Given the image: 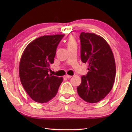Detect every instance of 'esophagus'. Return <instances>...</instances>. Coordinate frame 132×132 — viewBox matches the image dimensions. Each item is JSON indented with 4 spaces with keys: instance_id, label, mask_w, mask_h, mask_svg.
<instances>
[{
    "instance_id": "34e87169",
    "label": "esophagus",
    "mask_w": 132,
    "mask_h": 132,
    "mask_svg": "<svg viewBox=\"0 0 132 132\" xmlns=\"http://www.w3.org/2000/svg\"><path fill=\"white\" fill-rule=\"evenodd\" d=\"M65 76L67 78H68V79H69V78H71V77H72L71 76H70V75H66Z\"/></svg>"
}]
</instances>
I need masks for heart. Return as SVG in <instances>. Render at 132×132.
Here are the masks:
<instances>
[{"mask_svg":"<svg viewBox=\"0 0 132 132\" xmlns=\"http://www.w3.org/2000/svg\"><path fill=\"white\" fill-rule=\"evenodd\" d=\"M73 44H76V39L73 36H70L67 41V45L68 46H71Z\"/></svg>","mask_w":132,"mask_h":132,"instance_id":"1","label":"heart"}]
</instances>
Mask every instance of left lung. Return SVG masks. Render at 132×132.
I'll return each mask as SVG.
<instances>
[{
  "mask_svg": "<svg viewBox=\"0 0 132 132\" xmlns=\"http://www.w3.org/2000/svg\"><path fill=\"white\" fill-rule=\"evenodd\" d=\"M81 60L87 63L88 71L81 77L77 91L83 100L90 103L102 100L111 91L116 66L112 51L103 38L93 33L80 35Z\"/></svg>",
  "mask_w": 132,
  "mask_h": 132,
  "instance_id": "8db88e82",
  "label": "left lung"
}]
</instances>
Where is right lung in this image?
Here are the masks:
<instances>
[{
  "label": "right lung",
  "instance_id": "1",
  "mask_svg": "<svg viewBox=\"0 0 132 132\" xmlns=\"http://www.w3.org/2000/svg\"><path fill=\"white\" fill-rule=\"evenodd\" d=\"M65 35H44L34 39L25 48L19 64L21 83L36 102L44 103L56 95L62 77L48 75L56 48Z\"/></svg>",
  "mask_w": 132,
  "mask_h": 132
}]
</instances>
